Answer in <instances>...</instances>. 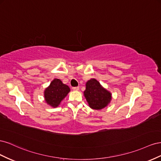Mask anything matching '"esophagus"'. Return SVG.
<instances>
[{
	"mask_svg": "<svg viewBox=\"0 0 161 161\" xmlns=\"http://www.w3.org/2000/svg\"><path fill=\"white\" fill-rule=\"evenodd\" d=\"M79 89H80L79 87H73L72 88V90L74 91H77V90H79Z\"/></svg>",
	"mask_w": 161,
	"mask_h": 161,
	"instance_id": "obj_1",
	"label": "esophagus"
}]
</instances>
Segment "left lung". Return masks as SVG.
Masks as SVG:
<instances>
[{"mask_svg":"<svg viewBox=\"0 0 161 161\" xmlns=\"http://www.w3.org/2000/svg\"><path fill=\"white\" fill-rule=\"evenodd\" d=\"M84 96L91 108L100 110L106 107L111 100V93L104 88L95 79L86 82Z\"/></svg>","mask_w":161,"mask_h":161,"instance_id":"obj_1","label":"left lung"}]
</instances>
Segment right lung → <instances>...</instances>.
I'll use <instances>...</instances> for the list:
<instances>
[{"label":"right lung","mask_w":161,"mask_h":161,"mask_svg":"<svg viewBox=\"0 0 161 161\" xmlns=\"http://www.w3.org/2000/svg\"><path fill=\"white\" fill-rule=\"evenodd\" d=\"M69 92L68 86L63 84L59 79H54L44 90L46 103L54 108L57 107Z\"/></svg>","instance_id":"add662e5"}]
</instances>
